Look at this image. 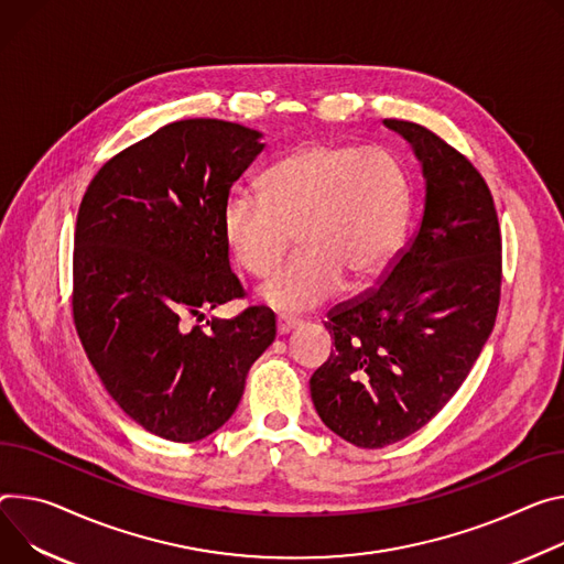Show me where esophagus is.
Instances as JSON below:
<instances>
[{
  "instance_id": "1",
  "label": "esophagus",
  "mask_w": 564,
  "mask_h": 564,
  "mask_svg": "<svg viewBox=\"0 0 564 564\" xmlns=\"http://www.w3.org/2000/svg\"><path fill=\"white\" fill-rule=\"evenodd\" d=\"M296 326H299V319H292V317H279V319H276V330H279V335H288V333H292Z\"/></svg>"
}]
</instances>
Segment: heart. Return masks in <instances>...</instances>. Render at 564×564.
I'll use <instances>...</instances> for the list:
<instances>
[{"label":"heart","mask_w":564,"mask_h":564,"mask_svg":"<svg viewBox=\"0 0 564 564\" xmlns=\"http://www.w3.org/2000/svg\"><path fill=\"white\" fill-rule=\"evenodd\" d=\"M263 197L234 191L220 209L231 259L268 276L294 231L299 253L259 296L281 313H305L333 299L344 279L373 281L398 251L412 207V182L395 152L352 143H305L272 164Z\"/></svg>","instance_id":"obj_1"}]
</instances>
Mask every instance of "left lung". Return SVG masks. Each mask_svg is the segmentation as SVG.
I'll use <instances>...</instances> for the list:
<instances>
[{"label": "left lung", "mask_w": 564, "mask_h": 564, "mask_svg": "<svg viewBox=\"0 0 564 564\" xmlns=\"http://www.w3.org/2000/svg\"><path fill=\"white\" fill-rule=\"evenodd\" d=\"M384 126L421 162V227L378 290L328 315L335 350L311 378L324 425L367 449L419 432L464 384L501 288L499 220L479 171L419 123Z\"/></svg>", "instance_id": "1"}]
</instances>
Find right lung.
Here are the masks:
<instances>
[{"label":"right lung","instance_id":"right-lung-1","mask_svg":"<svg viewBox=\"0 0 564 564\" xmlns=\"http://www.w3.org/2000/svg\"><path fill=\"white\" fill-rule=\"evenodd\" d=\"M263 134L218 119L169 123L89 182L74 238V324L100 382L145 432L193 443L223 427L249 367L276 337L251 305L195 326L242 296L220 234L234 182Z\"/></svg>","mask_w":564,"mask_h":564}]
</instances>
